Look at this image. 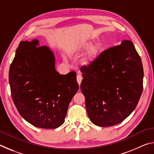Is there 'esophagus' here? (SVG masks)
Listing matches in <instances>:
<instances>
[{
	"label": "esophagus",
	"mask_w": 154,
	"mask_h": 154,
	"mask_svg": "<svg viewBox=\"0 0 154 154\" xmlns=\"http://www.w3.org/2000/svg\"><path fill=\"white\" fill-rule=\"evenodd\" d=\"M82 77L81 76V75H77V82L78 83V84L80 85L81 83H82Z\"/></svg>",
	"instance_id": "obj_1"
}]
</instances>
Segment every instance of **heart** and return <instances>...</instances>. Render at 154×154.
Returning <instances> with one entry per match:
<instances>
[{"label": "heart", "mask_w": 154, "mask_h": 154, "mask_svg": "<svg viewBox=\"0 0 154 154\" xmlns=\"http://www.w3.org/2000/svg\"><path fill=\"white\" fill-rule=\"evenodd\" d=\"M85 51L81 63L85 66H90L98 60L101 53V47L99 44H94L92 40L84 39L78 41L70 49V53L75 56L79 55Z\"/></svg>", "instance_id": "heart-1"}]
</instances>
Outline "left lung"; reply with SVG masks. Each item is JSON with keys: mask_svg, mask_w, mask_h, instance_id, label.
<instances>
[{"mask_svg": "<svg viewBox=\"0 0 154 154\" xmlns=\"http://www.w3.org/2000/svg\"><path fill=\"white\" fill-rule=\"evenodd\" d=\"M82 72L81 90L94 124L114 126L133 112L142 94L143 69L132 41L123 40L104 51L95 63Z\"/></svg>", "mask_w": 154, "mask_h": 154, "instance_id": "1", "label": "left lung"}]
</instances>
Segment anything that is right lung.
<instances>
[{"label": "right lung", "instance_id": "obj_1", "mask_svg": "<svg viewBox=\"0 0 154 154\" xmlns=\"http://www.w3.org/2000/svg\"><path fill=\"white\" fill-rule=\"evenodd\" d=\"M37 38L21 41L10 66L11 97L20 116L35 127L57 128L79 90L76 73L56 71L55 56Z\"/></svg>", "mask_w": 154, "mask_h": 154}]
</instances>
